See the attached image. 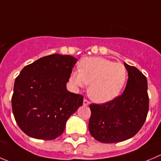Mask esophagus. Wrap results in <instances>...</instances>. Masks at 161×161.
Here are the masks:
<instances>
[{"instance_id":"obj_1","label":"esophagus","mask_w":161,"mask_h":161,"mask_svg":"<svg viewBox=\"0 0 161 161\" xmlns=\"http://www.w3.org/2000/svg\"><path fill=\"white\" fill-rule=\"evenodd\" d=\"M89 104H90V101H89L87 99H84L83 100V105L87 106V105H89Z\"/></svg>"}]
</instances>
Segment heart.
<instances>
[{"mask_svg":"<svg viewBox=\"0 0 161 161\" xmlns=\"http://www.w3.org/2000/svg\"><path fill=\"white\" fill-rule=\"evenodd\" d=\"M124 64L102 57H86L79 64V73L72 71L70 80L76 87L90 84L88 94L97 103H107L119 96L127 79Z\"/></svg>","mask_w":161,"mask_h":161,"instance_id":"b5f03b06","label":"heart"}]
</instances>
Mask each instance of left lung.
I'll list each match as a JSON object with an SVG mask.
<instances>
[{
  "mask_svg": "<svg viewBox=\"0 0 161 161\" xmlns=\"http://www.w3.org/2000/svg\"><path fill=\"white\" fill-rule=\"evenodd\" d=\"M124 65L128 79L124 93L109 102L90 105L89 130L101 142H119L132 138L139 131L147 117V79L135 67L126 63Z\"/></svg>",
  "mask_w": 161,
  "mask_h": 161,
  "instance_id": "1",
  "label": "left lung"
}]
</instances>
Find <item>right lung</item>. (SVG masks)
I'll return each mask as SVG.
<instances>
[{"instance_id":"1","label":"right lung","mask_w":161,"mask_h":161,"mask_svg":"<svg viewBox=\"0 0 161 161\" xmlns=\"http://www.w3.org/2000/svg\"><path fill=\"white\" fill-rule=\"evenodd\" d=\"M76 62L70 55L53 54L26 65L17 76L12 112L26 135L55 139L64 132L68 118L82 105L83 96L66 87Z\"/></svg>"}]
</instances>
